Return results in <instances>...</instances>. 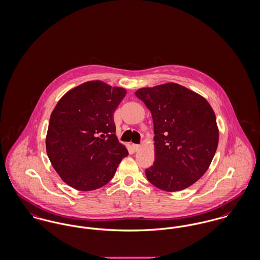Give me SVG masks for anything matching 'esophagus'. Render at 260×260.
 Segmentation results:
<instances>
[{
  "instance_id": "1",
  "label": "esophagus",
  "mask_w": 260,
  "mask_h": 260,
  "mask_svg": "<svg viewBox=\"0 0 260 260\" xmlns=\"http://www.w3.org/2000/svg\"><path fill=\"white\" fill-rule=\"evenodd\" d=\"M140 148V144H133V149L135 150V151H138L139 149Z\"/></svg>"
}]
</instances>
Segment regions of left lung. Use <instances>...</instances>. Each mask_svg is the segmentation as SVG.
I'll return each mask as SVG.
<instances>
[{
  "label": "left lung",
  "instance_id": "8db88e82",
  "mask_svg": "<svg viewBox=\"0 0 260 260\" xmlns=\"http://www.w3.org/2000/svg\"><path fill=\"white\" fill-rule=\"evenodd\" d=\"M151 112L155 159L147 180L166 192L188 188L208 170L219 143L216 115L204 97L176 83L141 88Z\"/></svg>",
  "mask_w": 260,
  "mask_h": 260
}]
</instances>
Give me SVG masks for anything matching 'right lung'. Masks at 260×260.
Returning <instances> with one entry per match:
<instances>
[{
  "mask_svg": "<svg viewBox=\"0 0 260 260\" xmlns=\"http://www.w3.org/2000/svg\"><path fill=\"white\" fill-rule=\"evenodd\" d=\"M125 89L88 81L68 91L51 113L46 152L67 185L93 191L106 185L128 152L116 136L114 113Z\"/></svg>",
  "mask_w": 260,
  "mask_h": 260,
  "instance_id": "add662e5",
  "label": "right lung"
}]
</instances>
